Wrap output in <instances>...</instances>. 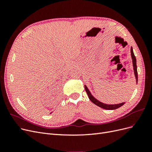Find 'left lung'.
<instances>
[{
  "instance_id": "obj_1",
  "label": "left lung",
  "mask_w": 152,
  "mask_h": 152,
  "mask_svg": "<svg viewBox=\"0 0 152 152\" xmlns=\"http://www.w3.org/2000/svg\"><path fill=\"white\" fill-rule=\"evenodd\" d=\"M131 58H132V61L133 70H134V76L136 78V84H137V65H136V57L134 54V52H133V49H132V47L131 48ZM84 87H85L87 95H88V97H89V99L94 104L98 106V107L100 108L105 109V110H115V109H117L118 108L121 107L122 106H123L124 104L126 103L125 102H123V103H119V104H108L103 103L102 102H99V101L95 97H94L86 85H85Z\"/></svg>"
}]
</instances>
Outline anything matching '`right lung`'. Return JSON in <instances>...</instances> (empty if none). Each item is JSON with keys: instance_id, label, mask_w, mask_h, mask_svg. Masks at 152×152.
Returning <instances> with one entry per match:
<instances>
[{"instance_id": "add662e5", "label": "right lung", "mask_w": 152, "mask_h": 152, "mask_svg": "<svg viewBox=\"0 0 152 152\" xmlns=\"http://www.w3.org/2000/svg\"><path fill=\"white\" fill-rule=\"evenodd\" d=\"M51 113H52V112H51Z\"/></svg>"}]
</instances>
